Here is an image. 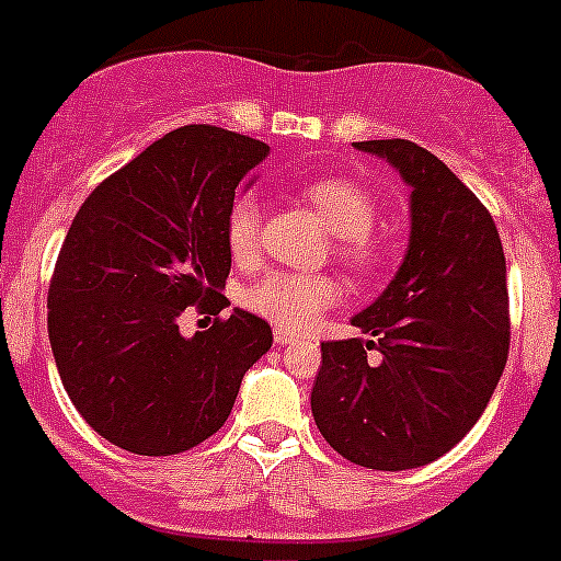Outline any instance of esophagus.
<instances>
[{"mask_svg":"<svg viewBox=\"0 0 561 561\" xmlns=\"http://www.w3.org/2000/svg\"><path fill=\"white\" fill-rule=\"evenodd\" d=\"M296 340H298L296 334H287V331H282V329L274 334V342H276V345H279V347L293 345V342H296Z\"/></svg>","mask_w":561,"mask_h":561,"instance_id":"esophagus-1","label":"esophagus"}]
</instances>
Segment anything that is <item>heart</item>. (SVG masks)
I'll list each match as a JSON object with an SVG mask.
<instances>
[{
	"mask_svg": "<svg viewBox=\"0 0 561 561\" xmlns=\"http://www.w3.org/2000/svg\"><path fill=\"white\" fill-rule=\"evenodd\" d=\"M307 203L318 210L336 236V257L358 274H373L389 260V243L373 230L378 221L375 197L356 181L323 178L307 186ZM260 203L252 194L232 199L225 219L227 252L236 263H249L260 249ZM340 301V287L331 276H304L290 271H268L243 290V304L260 318L285 331H304L325 309Z\"/></svg>",
	"mask_w": 561,
	"mask_h": 561,
	"instance_id": "b5f03b06",
	"label": "heart"
}]
</instances>
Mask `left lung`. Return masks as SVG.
<instances>
[{
    "instance_id": "8db88e82",
    "label": "left lung",
    "mask_w": 561,
    "mask_h": 561,
    "mask_svg": "<svg viewBox=\"0 0 561 561\" xmlns=\"http://www.w3.org/2000/svg\"><path fill=\"white\" fill-rule=\"evenodd\" d=\"M353 148L386 159L411 186V238L389 287L351 320L375 342L320 345L312 416L351 463L405 471L449 453L502 378L507 263L488 208L444 161L408 139ZM373 346L380 363L366 358Z\"/></svg>"
}]
</instances>
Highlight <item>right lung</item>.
Here are the masks:
<instances>
[{"mask_svg":"<svg viewBox=\"0 0 561 561\" xmlns=\"http://www.w3.org/2000/svg\"><path fill=\"white\" fill-rule=\"evenodd\" d=\"M268 156L260 139L183 125L98 183L48 285V340L87 425L134 455H178L230 416L247 369L274 342L243 309L181 334V314H219L227 208Z\"/></svg>","mask_w":561,"mask_h":561,"instance_id":"1","label":"right lung"}]
</instances>
